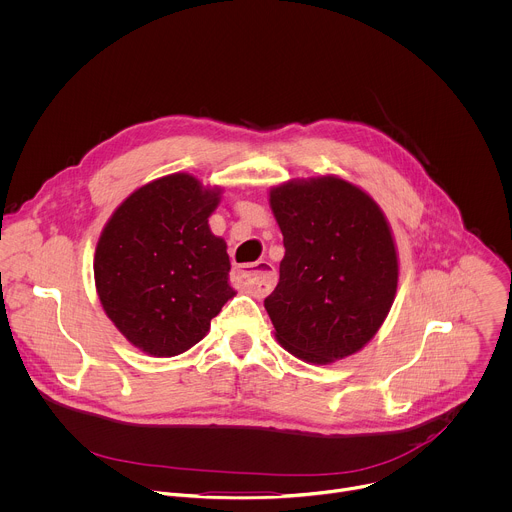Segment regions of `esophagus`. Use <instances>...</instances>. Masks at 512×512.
Returning <instances> with one entry per match:
<instances>
[{"instance_id":"esophagus-1","label":"esophagus","mask_w":512,"mask_h":512,"mask_svg":"<svg viewBox=\"0 0 512 512\" xmlns=\"http://www.w3.org/2000/svg\"><path fill=\"white\" fill-rule=\"evenodd\" d=\"M241 277L257 297H265L275 287V281H277L275 267L267 261H257L253 265H247V269L241 271Z\"/></svg>"}]
</instances>
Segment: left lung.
<instances>
[{
  "mask_svg": "<svg viewBox=\"0 0 512 512\" xmlns=\"http://www.w3.org/2000/svg\"><path fill=\"white\" fill-rule=\"evenodd\" d=\"M269 205L285 245L279 283L265 299L277 341L315 365L355 355L397 295L399 257L385 213L335 175L271 187Z\"/></svg>",
  "mask_w": 512,
  "mask_h": 512,
  "instance_id": "1",
  "label": "left lung"
}]
</instances>
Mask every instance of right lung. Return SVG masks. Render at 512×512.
<instances>
[{
  "mask_svg": "<svg viewBox=\"0 0 512 512\" xmlns=\"http://www.w3.org/2000/svg\"><path fill=\"white\" fill-rule=\"evenodd\" d=\"M221 187L189 173L135 189L105 223L93 275L105 315L151 357H175L199 343L233 299L227 243L209 217Z\"/></svg>",
  "mask_w": 512,
  "mask_h": 512,
  "instance_id": "add662e5",
  "label": "right lung"
}]
</instances>
